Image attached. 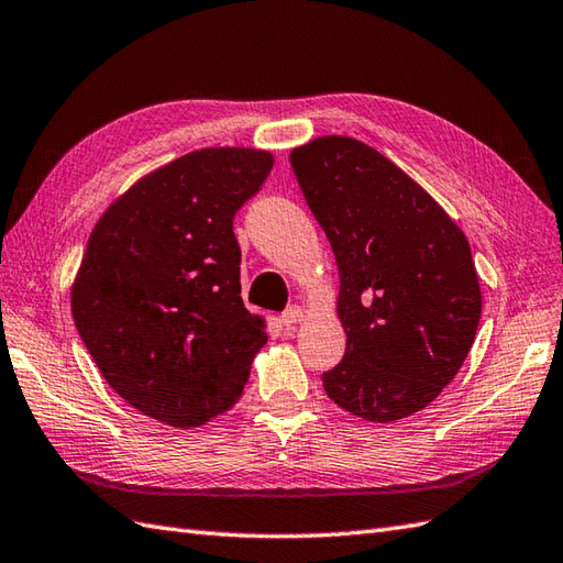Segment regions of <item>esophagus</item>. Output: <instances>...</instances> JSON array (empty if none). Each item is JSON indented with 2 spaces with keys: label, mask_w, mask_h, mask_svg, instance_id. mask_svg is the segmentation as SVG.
I'll list each match as a JSON object with an SVG mask.
<instances>
[{
  "label": "esophagus",
  "mask_w": 563,
  "mask_h": 563,
  "mask_svg": "<svg viewBox=\"0 0 563 563\" xmlns=\"http://www.w3.org/2000/svg\"><path fill=\"white\" fill-rule=\"evenodd\" d=\"M303 318H306V310L301 306H291L289 310H284L279 320H282V324H286V328H291V324L301 322Z\"/></svg>",
  "instance_id": "esophagus-1"
}]
</instances>
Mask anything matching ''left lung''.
Listing matches in <instances>:
<instances>
[{"mask_svg": "<svg viewBox=\"0 0 563 563\" xmlns=\"http://www.w3.org/2000/svg\"><path fill=\"white\" fill-rule=\"evenodd\" d=\"M291 166L340 269L346 354L322 376L324 393L366 421L411 417L455 378L479 328L482 289L465 233L354 136L296 146Z\"/></svg>", "mask_w": 563, "mask_h": 563, "instance_id": "obj_1", "label": "left lung"}]
</instances>
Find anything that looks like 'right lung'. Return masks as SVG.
I'll return each mask as SVG.
<instances>
[{"label": "right lung", "mask_w": 563, "mask_h": 563, "mask_svg": "<svg viewBox=\"0 0 563 563\" xmlns=\"http://www.w3.org/2000/svg\"><path fill=\"white\" fill-rule=\"evenodd\" d=\"M272 166L262 148H197L136 180L91 231L74 322L112 390L168 427L229 411L267 342L241 298L233 217Z\"/></svg>", "instance_id": "1"}]
</instances>
